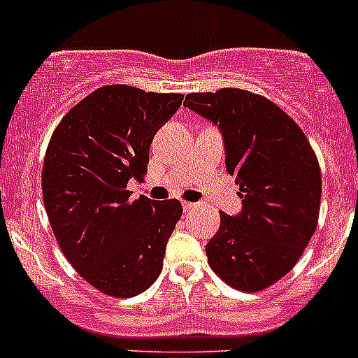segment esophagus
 <instances>
[{"mask_svg": "<svg viewBox=\"0 0 358 358\" xmlns=\"http://www.w3.org/2000/svg\"><path fill=\"white\" fill-rule=\"evenodd\" d=\"M199 204H195V202H182V210H185V213H189V211L197 210Z\"/></svg>", "mask_w": 358, "mask_h": 358, "instance_id": "1", "label": "esophagus"}]
</instances>
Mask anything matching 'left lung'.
Segmentation results:
<instances>
[{"label": "left lung", "instance_id": "left-lung-1", "mask_svg": "<svg viewBox=\"0 0 358 358\" xmlns=\"http://www.w3.org/2000/svg\"><path fill=\"white\" fill-rule=\"evenodd\" d=\"M185 106L220 129L242 199L238 215L220 213L208 264L233 289H267L292 271L317 227V157L297 123L260 94L224 87L186 94Z\"/></svg>", "mask_w": 358, "mask_h": 358}]
</instances>
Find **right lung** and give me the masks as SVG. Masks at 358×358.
<instances>
[{
	"label": "right lung",
	"instance_id": "obj_1",
	"mask_svg": "<svg viewBox=\"0 0 358 358\" xmlns=\"http://www.w3.org/2000/svg\"><path fill=\"white\" fill-rule=\"evenodd\" d=\"M182 103L179 93L103 85L61 120L43 164V199L62 255L87 283L113 297L147 290L163 268L181 202L131 201L147 173L156 132Z\"/></svg>",
	"mask_w": 358,
	"mask_h": 358
}]
</instances>
